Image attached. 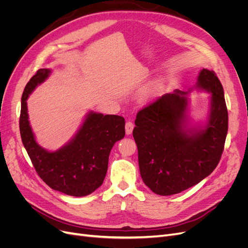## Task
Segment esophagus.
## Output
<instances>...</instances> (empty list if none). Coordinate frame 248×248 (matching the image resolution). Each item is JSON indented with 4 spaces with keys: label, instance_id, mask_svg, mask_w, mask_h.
<instances>
[{
    "label": "esophagus",
    "instance_id": "esophagus-1",
    "mask_svg": "<svg viewBox=\"0 0 248 248\" xmlns=\"http://www.w3.org/2000/svg\"><path fill=\"white\" fill-rule=\"evenodd\" d=\"M134 130V123L131 121H127L125 123V134L126 135H131Z\"/></svg>",
    "mask_w": 248,
    "mask_h": 248
}]
</instances>
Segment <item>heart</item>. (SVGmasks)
Masks as SVG:
<instances>
[{"mask_svg":"<svg viewBox=\"0 0 248 248\" xmlns=\"http://www.w3.org/2000/svg\"><path fill=\"white\" fill-rule=\"evenodd\" d=\"M156 91H157V88H156V87L151 88V89H149V90H147V91L145 92V96H146V97H150V96H152L153 94L156 93Z\"/></svg>","mask_w":248,"mask_h":248,"instance_id":"obj_1","label":"heart"}]
</instances>
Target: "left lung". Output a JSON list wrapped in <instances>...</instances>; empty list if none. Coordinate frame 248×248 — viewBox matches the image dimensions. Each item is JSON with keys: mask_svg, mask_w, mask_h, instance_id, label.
<instances>
[{"mask_svg": "<svg viewBox=\"0 0 248 248\" xmlns=\"http://www.w3.org/2000/svg\"><path fill=\"white\" fill-rule=\"evenodd\" d=\"M196 88L212 93L203 130L187 129V93L164 94L137 113L133 136L143 182L154 193H180L209 176L224 151L228 110L214 70L200 71Z\"/></svg>", "mask_w": 248, "mask_h": 248, "instance_id": "8db88e82", "label": "left lung"}]
</instances>
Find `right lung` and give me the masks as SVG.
<instances>
[{
	"mask_svg": "<svg viewBox=\"0 0 248 248\" xmlns=\"http://www.w3.org/2000/svg\"><path fill=\"white\" fill-rule=\"evenodd\" d=\"M50 72L39 69L24 88L19 118L21 140L35 171L50 188L70 196H86L102 185L109 153L114 143L124 137V118L90 112L69 143L55 152L45 150L35 142L26 100Z\"/></svg>",
	"mask_w": 248,
	"mask_h": 248,
	"instance_id": "right-lung-1",
	"label": "right lung"
}]
</instances>
